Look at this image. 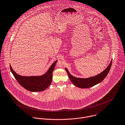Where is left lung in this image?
Returning a JSON list of instances; mask_svg holds the SVG:
<instances>
[{
    "instance_id": "1",
    "label": "left lung",
    "mask_w": 125,
    "mask_h": 125,
    "mask_svg": "<svg viewBox=\"0 0 125 125\" xmlns=\"http://www.w3.org/2000/svg\"><path fill=\"white\" fill-rule=\"evenodd\" d=\"M112 64V60L109 64V66L103 72L99 74L86 78H81L74 77L70 73L68 70L66 68H65V70L68 73V76L71 81L75 86L80 88L85 89L93 87L102 82L108 74L111 68Z\"/></svg>"
}]
</instances>
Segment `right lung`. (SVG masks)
Wrapping results in <instances>:
<instances>
[{
    "label": "right lung",
    "instance_id": "right-lung-1",
    "mask_svg": "<svg viewBox=\"0 0 125 125\" xmlns=\"http://www.w3.org/2000/svg\"><path fill=\"white\" fill-rule=\"evenodd\" d=\"M57 61H55L51 66L45 73L40 76H21L13 71L10 65V66L11 73L22 87L30 92H37L45 90L51 84L52 79V72Z\"/></svg>",
    "mask_w": 125,
    "mask_h": 125
}]
</instances>
